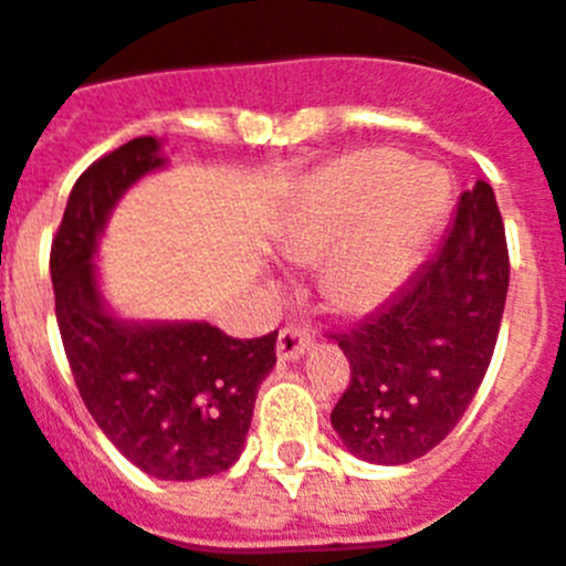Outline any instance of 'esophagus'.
I'll return each mask as SVG.
<instances>
[{"mask_svg": "<svg viewBox=\"0 0 566 566\" xmlns=\"http://www.w3.org/2000/svg\"><path fill=\"white\" fill-rule=\"evenodd\" d=\"M312 348V337L303 328L286 326L277 334V359L280 363H297Z\"/></svg>", "mask_w": 566, "mask_h": 566, "instance_id": "34e87169", "label": "esophagus"}]
</instances>
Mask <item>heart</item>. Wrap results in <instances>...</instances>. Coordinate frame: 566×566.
Listing matches in <instances>:
<instances>
[{"label": "heart", "mask_w": 566, "mask_h": 566, "mask_svg": "<svg viewBox=\"0 0 566 566\" xmlns=\"http://www.w3.org/2000/svg\"><path fill=\"white\" fill-rule=\"evenodd\" d=\"M451 201L439 169L391 149H359L312 175L280 252L292 263H319V294L337 312H368L411 277Z\"/></svg>", "instance_id": "1"}]
</instances>
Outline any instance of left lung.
I'll return each mask as SVG.
<instances>
[{"label":"left lung","mask_w":566,"mask_h":566,"mask_svg":"<svg viewBox=\"0 0 566 566\" xmlns=\"http://www.w3.org/2000/svg\"><path fill=\"white\" fill-rule=\"evenodd\" d=\"M507 283L502 212L476 181L439 252L357 328L334 334L352 382L332 424L354 457L413 462L457 428L496 348Z\"/></svg>","instance_id":"obj_1"}]
</instances>
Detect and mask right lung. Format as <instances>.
<instances>
[{
	"label": "right lung",
	"instance_id": "1",
	"mask_svg": "<svg viewBox=\"0 0 566 566\" xmlns=\"http://www.w3.org/2000/svg\"><path fill=\"white\" fill-rule=\"evenodd\" d=\"M167 167L153 135L90 164L50 249L70 371L90 417L135 468L167 482L229 470L243 453L254 397L274 368L277 332L234 339L203 319H122L104 300L96 249L109 212L144 175Z\"/></svg>",
	"mask_w": 566,
	"mask_h": 566
}]
</instances>
